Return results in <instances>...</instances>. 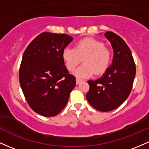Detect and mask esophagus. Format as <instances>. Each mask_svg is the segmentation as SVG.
Masks as SVG:
<instances>
[{"instance_id":"34e87169","label":"esophagus","mask_w":149,"mask_h":149,"mask_svg":"<svg viewBox=\"0 0 149 149\" xmlns=\"http://www.w3.org/2000/svg\"><path fill=\"white\" fill-rule=\"evenodd\" d=\"M81 81H82V80H81V79H78V78H77V79H76L77 84H79V83L81 82Z\"/></svg>"}]
</instances>
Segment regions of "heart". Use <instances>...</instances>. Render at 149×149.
Listing matches in <instances>:
<instances>
[{
    "mask_svg": "<svg viewBox=\"0 0 149 149\" xmlns=\"http://www.w3.org/2000/svg\"><path fill=\"white\" fill-rule=\"evenodd\" d=\"M62 57L70 72L74 71L82 59L83 65L74 72V74L79 78H87L94 73L99 75L106 71L111 60V52L103 42L87 38L78 41L74 48L64 49Z\"/></svg>",
    "mask_w": 149,
    "mask_h": 149,
    "instance_id": "b5f03b06",
    "label": "heart"
}]
</instances>
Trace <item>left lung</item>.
Masks as SVG:
<instances>
[{"label":"left lung","mask_w":149,"mask_h":149,"mask_svg":"<svg viewBox=\"0 0 149 149\" xmlns=\"http://www.w3.org/2000/svg\"><path fill=\"white\" fill-rule=\"evenodd\" d=\"M113 50L112 64L96 80H89L86 94L89 104L100 111H110L119 107L129 97L136 75L132 52L124 40L112 32L104 34Z\"/></svg>","instance_id":"left-lung-1"}]
</instances>
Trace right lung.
<instances>
[{"mask_svg": "<svg viewBox=\"0 0 149 149\" xmlns=\"http://www.w3.org/2000/svg\"><path fill=\"white\" fill-rule=\"evenodd\" d=\"M72 39L66 34L45 32L37 36L23 53L19 70L20 87L30 108L42 116L58 114L76 85L62 57Z\"/></svg>", "mask_w": 149, "mask_h": 149, "instance_id": "1", "label": "right lung"}]
</instances>
